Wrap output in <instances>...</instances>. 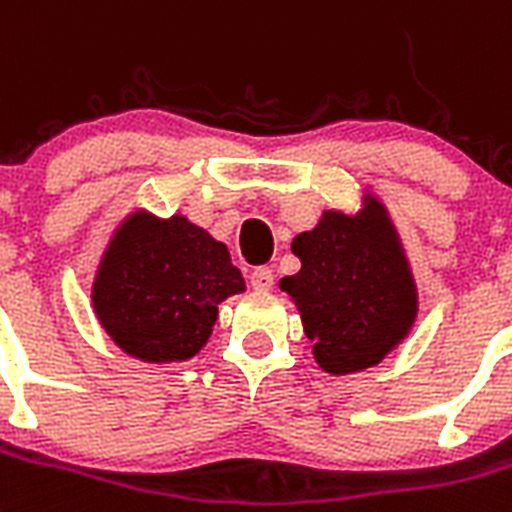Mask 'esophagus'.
I'll return each instance as SVG.
<instances>
[{"instance_id": "34e87169", "label": "esophagus", "mask_w": 512, "mask_h": 512, "mask_svg": "<svg viewBox=\"0 0 512 512\" xmlns=\"http://www.w3.org/2000/svg\"><path fill=\"white\" fill-rule=\"evenodd\" d=\"M275 283L273 278V270L270 268H255L250 273V286L255 288V291H270Z\"/></svg>"}]
</instances>
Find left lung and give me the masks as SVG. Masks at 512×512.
Segmentation results:
<instances>
[{"label": "left lung", "mask_w": 512, "mask_h": 512, "mask_svg": "<svg viewBox=\"0 0 512 512\" xmlns=\"http://www.w3.org/2000/svg\"><path fill=\"white\" fill-rule=\"evenodd\" d=\"M301 270L281 281L301 311L314 358L327 373L363 371L384 361L417 317V291L384 206L358 216L324 211L293 239Z\"/></svg>", "instance_id": "1"}]
</instances>
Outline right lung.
<instances>
[{
    "instance_id": "1",
    "label": "right lung",
    "mask_w": 512,
    "mask_h": 512,
    "mask_svg": "<svg viewBox=\"0 0 512 512\" xmlns=\"http://www.w3.org/2000/svg\"><path fill=\"white\" fill-rule=\"evenodd\" d=\"M242 291V273L208 231L185 216L133 213L102 255L92 304L118 348L172 363L206 345L221 301Z\"/></svg>"
}]
</instances>
